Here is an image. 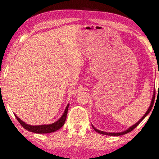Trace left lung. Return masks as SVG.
<instances>
[{
	"label": "left lung",
	"instance_id": "8db88e82",
	"mask_svg": "<svg viewBox=\"0 0 159 159\" xmlns=\"http://www.w3.org/2000/svg\"><path fill=\"white\" fill-rule=\"evenodd\" d=\"M159 74V73H158ZM159 90V89H158ZM155 95H156V90H154L153 91V98H152V100H151V105H150L148 109L147 110V111L145 112V114H144V116H143L142 118H141L140 120H139L138 122L134 124V125H133L132 126H131V127L128 128V129H127L126 130H125V131L123 132H104V131H101V130H99L96 129V128L93 127V125H92V127L93 129H94V130L95 132H98V133L100 134H106V135H110V136H119V135H122V134H127L128 133V132H130L131 131H132L134 128H135L137 126H138L139 124H140L141 121H142L143 119H144L145 117H146L148 116V114H149L150 112H151V111L152 109V108H153V103H154V100H155Z\"/></svg>",
	"mask_w": 159,
	"mask_h": 159
}]
</instances>
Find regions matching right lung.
<instances>
[{
  "label": "right lung",
  "mask_w": 159,
  "mask_h": 159,
  "mask_svg": "<svg viewBox=\"0 0 159 159\" xmlns=\"http://www.w3.org/2000/svg\"><path fill=\"white\" fill-rule=\"evenodd\" d=\"M69 104H67L66 108H65L64 114H62V116L60 117V119H58L55 122L50 124V125H30L26 124L25 121L21 120L16 115H15L17 120L19 121V122L20 123V125L25 128V129L28 130V131L34 132V133L38 134H46V133H51V132L57 131L58 129H59L63 125H64L65 121H66V116H67V112H68V108H69Z\"/></svg>",
  "instance_id": "obj_1"
}]
</instances>
